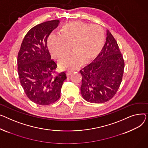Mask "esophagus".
Returning a JSON list of instances; mask_svg holds the SVG:
<instances>
[{
	"label": "esophagus",
	"instance_id": "esophagus-1",
	"mask_svg": "<svg viewBox=\"0 0 148 148\" xmlns=\"http://www.w3.org/2000/svg\"><path fill=\"white\" fill-rule=\"evenodd\" d=\"M73 73V72H71V71H67V72H66V75H67V76H70V75H72Z\"/></svg>",
	"mask_w": 148,
	"mask_h": 148
}]
</instances>
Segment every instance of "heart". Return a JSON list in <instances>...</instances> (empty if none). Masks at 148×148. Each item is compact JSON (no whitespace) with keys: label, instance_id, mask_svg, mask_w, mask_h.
Segmentation results:
<instances>
[{"label":"heart","instance_id":"b5f03b06","mask_svg":"<svg viewBox=\"0 0 148 148\" xmlns=\"http://www.w3.org/2000/svg\"><path fill=\"white\" fill-rule=\"evenodd\" d=\"M103 29L98 25L81 21H71L62 25L59 34H51L47 45L51 55L60 60L71 51L74 53L60 62V67L73 70L84 62L90 63L100 53L105 44Z\"/></svg>","mask_w":148,"mask_h":148}]
</instances>
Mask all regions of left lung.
<instances>
[{
  "instance_id": "left-lung-1",
  "label": "left lung",
  "mask_w": 148,
  "mask_h": 148,
  "mask_svg": "<svg viewBox=\"0 0 148 148\" xmlns=\"http://www.w3.org/2000/svg\"><path fill=\"white\" fill-rule=\"evenodd\" d=\"M105 45L94 62L80 71L81 92L88 102L103 103L115 95L122 81L124 61L118 43L109 30Z\"/></svg>"
}]
</instances>
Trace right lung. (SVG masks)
Instances as JSON below:
<instances>
[{"instance_id":"obj_1","label":"right lung","mask_w":148,"mask_h":148,"mask_svg":"<svg viewBox=\"0 0 148 148\" xmlns=\"http://www.w3.org/2000/svg\"><path fill=\"white\" fill-rule=\"evenodd\" d=\"M60 21L55 20L32 28L23 40L17 58L21 85L27 97L40 105H48L60 97L66 75H56L57 64L47 47V39Z\"/></svg>"}]
</instances>
